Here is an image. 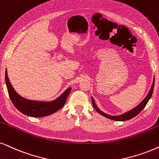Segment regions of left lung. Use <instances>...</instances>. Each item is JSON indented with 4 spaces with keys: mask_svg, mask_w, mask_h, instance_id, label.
Listing matches in <instances>:
<instances>
[{
    "mask_svg": "<svg viewBox=\"0 0 159 159\" xmlns=\"http://www.w3.org/2000/svg\"><path fill=\"white\" fill-rule=\"evenodd\" d=\"M154 84H155V79H153V82H152V86H151V88H150L149 92H148V95L146 96V98H144L143 100H142L141 103L139 104V105L136 106V107L133 108V109L130 110V111H129L125 112V113L122 114V115L111 116V115H108V114H105L103 111H101L99 109V108H98L97 106H96L95 103H94V100L93 99V98H92V106H93L94 108L98 112V113L101 114V115L106 116V117L108 118V119L116 120V121H125V120H128L131 119V118L134 117V116H136V115H137V114H139L140 112L142 111V109H143V108L145 107L147 103H148V102L149 101V100L150 99V98H151V96H152V92H153V89H154Z\"/></svg>",
    "mask_w": 159,
    "mask_h": 159,
    "instance_id": "8db88e82",
    "label": "left lung"
}]
</instances>
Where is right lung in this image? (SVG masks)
Returning a JSON list of instances; mask_svg holds the SVG:
<instances>
[{
  "mask_svg": "<svg viewBox=\"0 0 159 159\" xmlns=\"http://www.w3.org/2000/svg\"><path fill=\"white\" fill-rule=\"evenodd\" d=\"M5 79L9 98L15 108L23 114L33 117H41L55 113L65 105L71 91V87L68 88L60 97L51 102L34 101L25 99L15 92L8 78L7 71L5 73Z\"/></svg>",
  "mask_w": 159,
  "mask_h": 159,
  "instance_id": "right-lung-1",
  "label": "right lung"
}]
</instances>
